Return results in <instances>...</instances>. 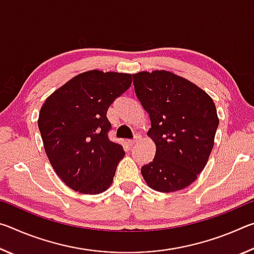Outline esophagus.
<instances>
[{"instance_id": "obj_1", "label": "esophagus", "mask_w": 254, "mask_h": 254, "mask_svg": "<svg viewBox=\"0 0 254 254\" xmlns=\"http://www.w3.org/2000/svg\"><path fill=\"white\" fill-rule=\"evenodd\" d=\"M140 139H141V135H137V134H136L134 137H133V139L127 140V143L130 144V145H131V144H134V143H136L137 141H139Z\"/></svg>"}]
</instances>
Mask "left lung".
<instances>
[{
    "label": "left lung",
    "mask_w": 254,
    "mask_h": 254,
    "mask_svg": "<svg viewBox=\"0 0 254 254\" xmlns=\"http://www.w3.org/2000/svg\"><path fill=\"white\" fill-rule=\"evenodd\" d=\"M132 77L151 121L148 136L156 143L153 160L141 174L154 190H182L208 161L218 127L216 107L207 93L171 71H140Z\"/></svg>",
    "instance_id": "1"
}]
</instances>
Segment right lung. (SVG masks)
Returning a JSON list of instances; mask_svg holds the SVG:
<instances>
[{
	"label": "right lung",
	"instance_id": "right-lung-1",
	"mask_svg": "<svg viewBox=\"0 0 254 254\" xmlns=\"http://www.w3.org/2000/svg\"><path fill=\"white\" fill-rule=\"evenodd\" d=\"M131 74L89 70L75 76L47 98L38 127L58 177L81 194L105 191L124 154L109 139L106 113L130 87Z\"/></svg>",
	"mask_w": 254,
	"mask_h": 254
}]
</instances>
